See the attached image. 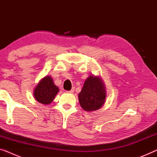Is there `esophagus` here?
I'll return each instance as SVG.
<instances>
[{"label":"esophagus","instance_id":"34e87169","mask_svg":"<svg viewBox=\"0 0 157 157\" xmlns=\"http://www.w3.org/2000/svg\"><path fill=\"white\" fill-rule=\"evenodd\" d=\"M68 93H71V94H73L74 92V88H72V89L71 90V91H67Z\"/></svg>","mask_w":157,"mask_h":157}]
</instances>
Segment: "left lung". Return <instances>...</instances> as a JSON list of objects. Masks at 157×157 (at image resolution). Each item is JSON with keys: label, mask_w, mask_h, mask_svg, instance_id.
Wrapping results in <instances>:
<instances>
[{"label": "left lung", "mask_w": 157, "mask_h": 157, "mask_svg": "<svg viewBox=\"0 0 157 157\" xmlns=\"http://www.w3.org/2000/svg\"><path fill=\"white\" fill-rule=\"evenodd\" d=\"M106 98V87L101 77L90 75L86 79L82 89L78 94L81 108L88 112L98 110L104 104Z\"/></svg>", "instance_id": "obj_1"}]
</instances>
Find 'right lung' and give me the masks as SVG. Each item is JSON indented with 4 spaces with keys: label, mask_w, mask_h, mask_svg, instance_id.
I'll list each match as a JSON object with an SVG mask.
<instances>
[{
    "label": "right lung",
    "mask_w": 157,
    "mask_h": 157,
    "mask_svg": "<svg viewBox=\"0 0 157 157\" xmlns=\"http://www.w3.org/2000/svg\"><path fill=\"white\" fill-rule=\"evenodd\" d=\"M59 92V87L53 83L50 76L40 79L33 90V96L38 102L44 105L50 104Z\"/></svg>",
    "instance_id": "right-lung-1"
}]
</instances>
